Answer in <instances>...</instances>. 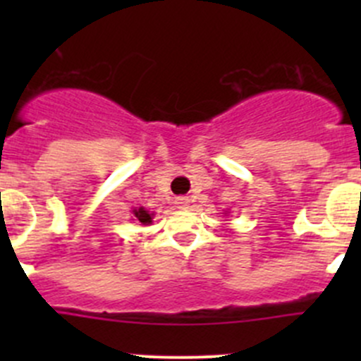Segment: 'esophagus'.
<instances>
[{
    "label": "esophagus",
    "instance_id": "obj_1",
    "mask_svg": "<svg viewBox=\"0 0 361 361\" xmlns=\"http://www.w3.org/2000/svg\"><path fill=\"white\" fill-rule=\"evenodd\" d=\"M174 202H176V206L180 207V209H185V207H188V199L187 197H178Z\"/></svg>",
    "mask_w": 361,
    "mask_h": 361
}]
</instances>
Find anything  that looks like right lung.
<instances>
[{
	"mask_svg": "<svg viewBox=\"0 0 361 361\" xmlns=\"http://www.w3.org/2000/svg\"><path fill=\"white\" fill-rule=\"evenodd\" d=\"M133 213H134V216H136V220L140 221V224H143V225L152 224V216H154V214H152L150 211L145 209V207H137V209H134Z\"/></svg>",
	"mask_w": 361,
	"mask_h": 361,
	"instance_id": "right-lung-1",
	"label": "right lung"
}]
</instances>
